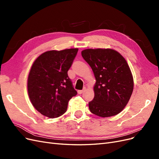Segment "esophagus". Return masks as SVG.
Here are the masks:
<instances>
[{
	"label": "esophagus",
	"instance_id": "esophagus-1",
	"mask_svg": "<svg viewBox=\"0 0 159 159\" xmlns=\"http://www.w3.org/2000/svg\"><path fill=\"white\" fill-rule=\"evenodd\" d=\"M85 90H86V88L85 87V88H84V89H83L82 90H78V93L79 94H81L83 92H84V91H85Z\"/></svg>",
	"mask_w": 159,
	"mask_h": 159
}]
</instances>
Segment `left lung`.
Listing matches in <instances>:
<instances>
[{
  "instance_id": "8db88e82",
  "label": "left lung",
  "mask_w": 159,
  "mask_h": 159,
  "mask_svg": "<svg viewBox=\"0 0 159 159\" xmlns=\"http://www.w3.org/2000/svg\"><path fill=\"white\" fill-rule=\"evenodd\" d=\"M81 56L93 70L96 82L94 98L89 103L90 111L102 117L121 112L132 95L134 81L123 56L110 48L85 49Z\"/></svg>"
}]
</instances>
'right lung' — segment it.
<instances>
[{
	"instance_id": "add662e5",
	"label": "right lung",
	"mask_w": 159,
	"mask_h": 159,
	"mask_svg": "<svg viewBox=\"0 0 159 159\" xmlns=\"http://www.w3.org/2000/svg\"><path fill=\"white\" fill-rule=\"evenodd\" d=\"M78 48L50 50L38 56L28 78V93L38 112L49 118L63 115L70 99L77 95L68 75Z\"/></svg>"
}]
</instances>
